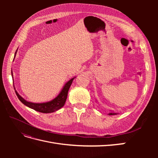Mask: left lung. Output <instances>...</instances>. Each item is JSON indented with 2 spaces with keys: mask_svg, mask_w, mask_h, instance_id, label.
Here are the masks:
<instances>
[{
  "mask_svg": "<svg viewBox=\"0 0 158 158\" xmlns=\"http://www.w3.org/2000/svg\"><path fill=\"white\" fill-rule=\"evenodd\" d=\"M96 102H98L96 100ZM118 114V113H114L113 111H112V110H110V112L108 113L109 115H114V114Z\"/></svg>",
  "mask_w": 158,
  "mask_h": 158,
  "instance_id": "1",
  "label": "left lung"
}]
</instances>
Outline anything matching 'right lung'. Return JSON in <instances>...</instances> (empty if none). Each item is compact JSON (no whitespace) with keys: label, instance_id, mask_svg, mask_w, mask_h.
<instances>
[{"label":"right lung","instance_id":"add662e5","mask_svg":"<svg viewBox=\"0 0 158 158\" xmlns=\"http://www.w3.org/2000/svg\"><path fill=\"white\" fill-rule=\"evenodd\" d=\"M17 51H18V49L15 52L14 59H15ZM11 74L12 76V79H13L12 69L11 71ZM74 78H76V76H74V77L72 78L69 81H67V82H66L63 85V88L61 89L59 94L57 95L54 99H52L49 102H47L44 103H33L31 102H28L25 99H23L21 95L18 93V92L15 89V87H14V90H15L17 97L19 99H20V101L23 105H25L26 106L30 107L32 109H34L38 112H41L44 113H50L58 111L59 109H60V108H62L64 106V105L65 104V102H66V98H67L68 92L69 90V88ZM13 85H14V79H13Z\"/></svg>","mask_w":158,"mask_h":158}]
</instances>
